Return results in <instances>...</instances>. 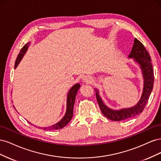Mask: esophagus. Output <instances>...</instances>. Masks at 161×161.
Instances as JSON below:
<instances>
[{
	"instance_id": "1",
	"label": "esophagus",
	"mask_w": 161,
	"mask_h": 161,
	"mask_svg": "<svg viewBox=\"0 0 161 161\" xmlns=\"http://www.w3.org/2000/svg\"><path fill=\"white\" fill-rule=\"evenodd\" d=\"M82 80H83V82H85V83H91L92 80V79L90 76H86L82 79Z\"/></svg>"
}]
</instances>
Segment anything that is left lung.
Wrapping results in <instances>:
<instances>
[{
  "label": "left lung",
  "instance_id": "left-lung-1",
  "mask_svg": "<svg viewBox=\"0 0 161 161\" xmlns=\"http://www.w3.org/2000/svg\"><path fill=\"white\" fill-rule=\"evenodd\" d=\"M128 58H133L134 61L139 65L144 80L142 93L137 103L128 108L117 110L111 109L103 103L99 95V90L95 89L97 101L102 114L112 121L125 120L142 113L153 89L154 71L150 55L144 45L136 38L134 39V46L128 56Z\"/></svg>",
  "mask_w": 161,
  "mask_h": 161
}]
</instances>
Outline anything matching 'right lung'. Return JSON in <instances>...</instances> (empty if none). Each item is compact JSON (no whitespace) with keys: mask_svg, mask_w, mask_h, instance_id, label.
Segmentation results:
<instances>
[{"mask_svg":"<svg viewBox=\"0 0 161 161\" xmlns=\"http://www.w3.org/2000/svg\"><path fill=\"white\" fill-rule=\"evenodd\" d=\"M30 42L27 43L23 47L22 49L21 50L20 52H19V55L17 58L15 64H14V69H16L17 66L19 65V63H20L21 60H22L23 57L25 55L26 53L29 46H30ZM80 87V85L79 83H76L73 85L70 90L67 93V98H66V113L64 117L57 122L56 124H53L50 126H47V127H43L41 128L42 129H43L44 130H59L62 128H64L69 123V121L71 120L72 115H73V108H74V105L75 102L76 96L77 94V92L79 91V88ZM29 123L31 124L30 121ZM40 128V127H38Z\"/></svg>","mask_w":161,"mask_h":161,"instance_id":"right-lung-1","label":"right lung"}]
</instances>
